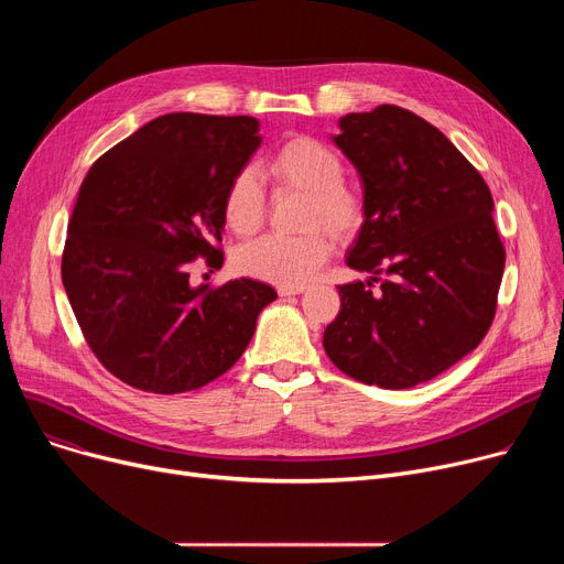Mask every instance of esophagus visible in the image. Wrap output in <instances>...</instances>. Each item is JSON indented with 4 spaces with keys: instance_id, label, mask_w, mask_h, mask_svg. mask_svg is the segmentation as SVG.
Returning <instances> with one entry per match:
<instances>
[{
    "instance_id": "esophagus-1",
    "label": "esophagus",
    "mask_w": 564,
    "mask_h": 564,
    "mask_svg": "<svg viewBox=\"0 0 564 564\" xmlns=\"http://www.w3.org/2000/svg\"><path fill=\"white\" fill-rule=\"evenodd\" d=\"M306 288L304 285H279L281 297H292V294H302Z\"/></svg>"
}]
</instances>
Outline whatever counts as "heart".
Masks as SVG:
<instances>
[{
  "instance_id": "heart-1",
  "label": "heart",
  "mask_w": 564,
  "mask_h": 564,
  "mask_svg": "<svg viewBox=\"0 0 564 564\" xmlns=\"http://www.w3.org/2000/svg\"><path fill=\"white\" fill-rule=\"evenodd\" d=\"M262 171L274 187L308 196L306 228L324 226L338 240H349L364 226L366 203L343 183V160L327 143L313 137H290L264 160ZM221 210L226 226L237 235L260 228L264 189L256 171L242 169L230 177ZM332 251V237L322 230L302 237L264 235L237 251L235 264L242 274L264 283L302 285L329 260Z\"/></svg>"
}]
</instances>
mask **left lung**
I'll list each match as a JSON object with an SVG mask.
<instances>
[{
  "label": "left lung",
  "instance_id": "left-lung-1",
  "mask_svg": "<svg viewBox=\"0 0 564 564\" xmlns=\"http://www.w3.org/2000/svg\"><path fill=\"white\" fill-rule=\"evenodd\" d=\"M332 141L359 171L366 219L324 329L338 370L368 387L411 389L476 349L491 327L506 267L482 175L453 141L395 105L347 113ZM379 273L390 279L372 295Z\"/></svg>",
  "mask_w": 564,
  "mask_h": 564
}]
</instances>
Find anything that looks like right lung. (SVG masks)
<instances>
[{"mask_svg":"<svg viewBox=\"0 0 564 564\" xmlns=\"http://www.w3.org/2000/svg\"><path fill=\"white\" fill-rule=\"evenodd\" d=\"M251 116L164 113L116 143L77 192L62 279L100 364L148 393L210 383L253 338L276 290L235 279L189 281L203 256L224 264V192L258 151Z\"/></svg>","mask_w":564,"mask_h":564,"instance_id":"obj_1","label":"right lung"}]
</instances>
